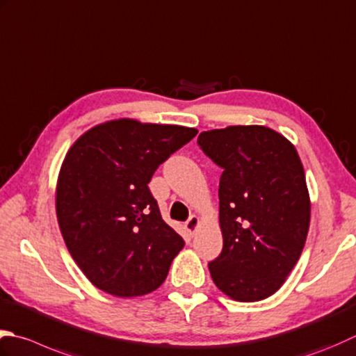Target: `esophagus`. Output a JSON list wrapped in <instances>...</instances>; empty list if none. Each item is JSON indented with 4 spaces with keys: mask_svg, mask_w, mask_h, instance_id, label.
<instances>
[{
    "mask_svg": "<svg viewBox=\"0 0 356 356\" xmlns=\"http://www.w3.org/2000/svg\"><path fill=\"white\" fill-rule=\"evenodd\" d=\"M199 225H200V219L197 218V216H191V218L186 220L185 228H186V232H188V233H190V234H194V233L197 232Z\"/></svg>",
    "mask_w": 356,
    "mask_h": 356,
    "instance_id": "esophagus-1",
    "label": "esophagus"
}]
</instances>
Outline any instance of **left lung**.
<instances>
[{
	"label": "left lung",
	"mask_w": 356,
	"mask_h": 356,
	"mask_svg": "<svg viewBox=\"0 0 356 356\" xmlns=\"http://www.w3.org/2000/svg\"><path fill=\"white\" fill-rule=\"evenodd\" d=\"M197 143L224 170V247L208 264L213 281L234 301H262L282 287L307 239L310 196L301 159L289 138L262 124L204 131Z\"/></svg>",
	"instance_id": "8db88e82"
}]
</instances>
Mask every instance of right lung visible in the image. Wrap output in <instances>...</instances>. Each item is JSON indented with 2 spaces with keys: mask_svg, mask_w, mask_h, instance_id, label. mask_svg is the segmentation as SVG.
<instances>
[{
  "mask_svg": "<svg viewBox=\"0 0 356 356\" xmlns=\"http://www.w3.org/2000/svg\"><path fill=\"white\" fill-rule=\"evenodd\" d=\"M196 134L179 124L117 118L83 132L66 152L55 211L69 253L97 289L136 298L166 280L184 239L162 219L148 184Z\"/></svg>",
  "mask_w": 356,
  "mask_h": 356,
  "instance_id": "add662e5",
  "label": "right lung"
}]
</instances>
